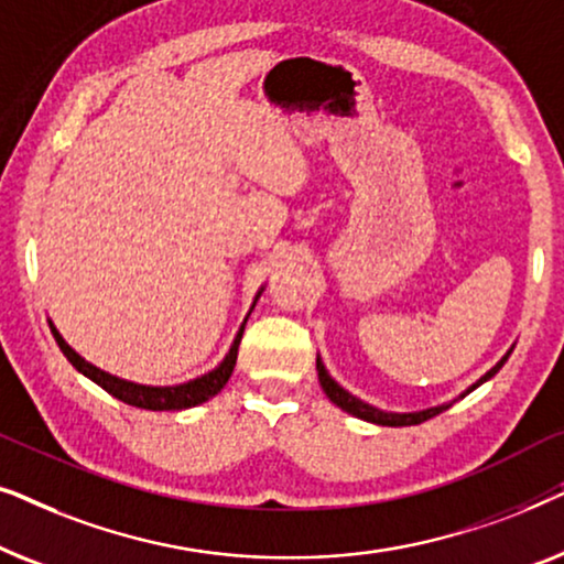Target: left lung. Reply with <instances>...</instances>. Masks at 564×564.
I'll use <instances>...</instances> for the list:
<instances>
[{"instance_id": "left-lung-1", "label": "left lung", "mask_w": 564, "mask_h": 564, "mask_svg": "<svg viewBox=\"0 0 564 564\" xmlns=\"http://www.w3.org/2000/svg\"><path fill=\"white\" fill-rule=\"evenodd\" d=\"M511 351H513V346L503 354V357H500V361H498L496 367H490L488 372H485V375L480 377V380L469 384V388H467L465 392H459V395L454 398V400H459V398L469 395V392L480 388L482 382H488L490 377H496V375H498V369L506 365L508 357H511ZM315 369H318L321 388H323V392H326V395H328L330 403L338 405V408H341V411H346L349 415H357V419H361V421H367V423H377V426H419V423L429 421V419H434V415H438V413H444L446 408H452V403H454V400H449V403H438V405L423 408V411H411V413L382 411V408L369 405V403H365V400H359L357 395H351L349 390H344L341 384H338V382L334 380V377L328 375V369H326V365H323V359H321V357L315 359Z\"/></svg>"}]
</instances>
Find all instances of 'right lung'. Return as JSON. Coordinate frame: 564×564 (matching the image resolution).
I'll list each match as a JSON object with an SVG mask.
<instances>
[{
	"label": "right lung",
	"mask_w": 564,
	"mask_h": 564,
	"mask_svg": "<svg viewBox=\"0 0 564 564\" xmlns=\"http://www.w3.org/2000/svg\"><path fill=\"white\" fill-rule=\"evenodd\" d=\"M261 292H264V284H261L257 297H253L251 311H253V305H257V300L261 297ZM251 311H249V315H251ZM249 315L243 318L241 328H238L234 344H230V349L226 357H223L220 365L210 369V372L195 377V380H187L180 384H141V382H130V380H122V377L105 372V369H99L91 365V361L84 359L79 351H74L72 346L66 344V338L58 334V328L53 326V321H48V323H51L53 338H56L58 349L64 351V357L76 367V372L89 377L91 382L99 384L105 392H110L112 398H118V400H122V403H128L133 408H143V411H187V408L207 403V400L215 398L223 388H226L230 375H234L238 344H241V336H243V328H246V321H249Z\"/></svg>",
	"instance_id": "right-lung-1"
}]
</instances>
